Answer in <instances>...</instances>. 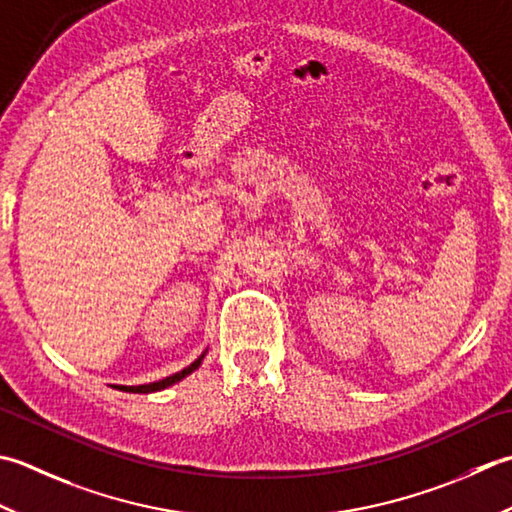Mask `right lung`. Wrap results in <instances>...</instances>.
Masks as SVG:
<instances>
[{"label":"right lung","instance_id":"1","mask_svg":"<svg viewBox=\"0 0 512 512\" xmlns=\"http://www.w3.org/2000/svg\"><path fill=\"white\" fill-rule=\"evenodd\" d=\"M206 353H208V348L204 350L202 355H199L193 364L190 366H186L184 370H179V373H175V375H170V377H164V379H159V382H150V384H139V386H115L117 390H126V393H157V390H164V388H168V386H173V384H177V382H182L184 377H188L190 373H195V370L202 366V362H204V357H206Z\"/></svg>","mask_w":512,"mask_h":512}]
</instances>
